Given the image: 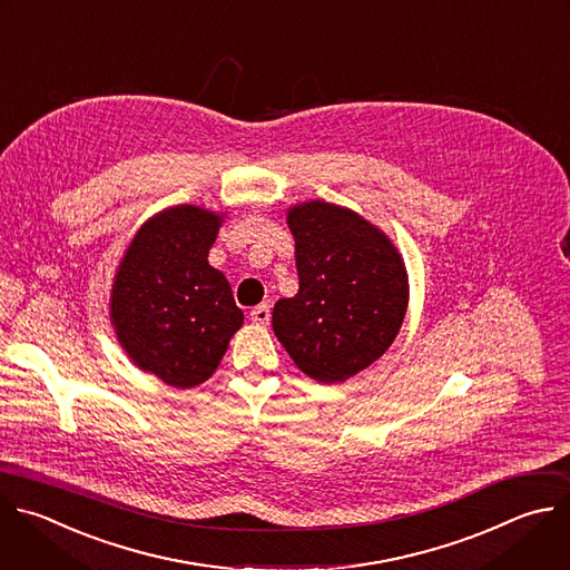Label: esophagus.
<instances>
[{"mask_svg":"<svg viewBox=\"0 0 570 570\" xmlns=\"http://www.w3.org/2000/svg\"><path fill=\"white\" fill-rule=\"evenodd\" d=\"M250 320H253L255 324L266 326V324L271 322V306H268V304H259V306H255V308L250 311Z\"/></svg>","mask_w":570,"mask_h":570,"instance_id":"1","label":"esophagus"}]
</instances>
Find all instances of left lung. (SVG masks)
<instances>
[{
  "label": "left lung",
  "instance_id": "1",
  "mask_svg": "<svg viewBox=\"0 0 570 570\" xmlns=\"http://www.w3.org/2000/svg\"><path fill=\"white\" fill-rule=\"evenodd\" d=\"M299 291L273 308V331L320 383H342L381 357L407 311V273L392 242L324 202L288 213Z\"/></svg>",
  "mask_w": 570,
  "mask_h": 570
}]
</instances>
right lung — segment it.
<instances>
[{
  "label": "right lung",
  "instance_id": "add662e5",
  "mask_svg": "<svg viewBox=\"0 0 570 570\" xmlns=\"http://www.w3.org/2000/svg\"><path fill=\"white\" fill-rule=\"evenodd\" d=\"M219 222L195 206L160 213L138 230L116 275L118 340L169 387L208 381L244 322L228 279L208 264Z\"/></svg>",
  "mask_w": 570,
  "mask_h": 570
}]
</instances>
